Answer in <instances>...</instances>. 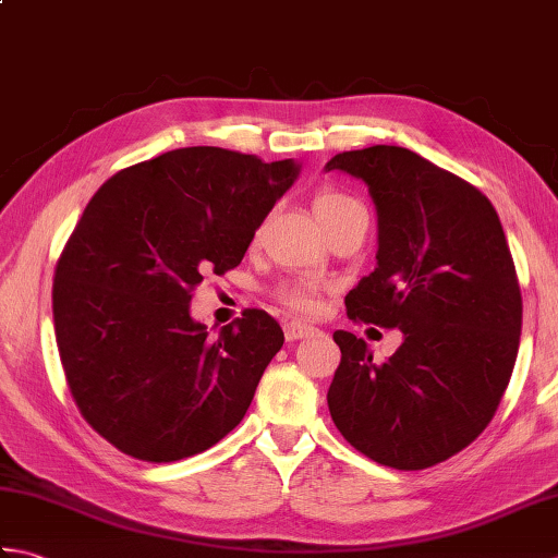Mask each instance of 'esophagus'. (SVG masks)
<instances>
[{"label":"esophagus","mask_w":558,"mask_h":558,"mask_svg":"<svg viewBox=\"0 0 558 558\" xmlns=\"http://www.w3.org/2000/svg\"><path fill=\"white\" fill-rule=\"evenodd\" d=\"M314 326H306L302 322H290L286 324V338L288 340H302V338H310L314 333Z\"/></svg>","instance_id":"esophagus-1"}]
</instances>
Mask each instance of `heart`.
Wrapping results in <instances>:
<instances>
[{"mask_svg":"<svg viewBox=\"0 0 558 558\" xmlns=\"http://www.w3.org/2000/svg\"><path fill=\"white\" fill-rule=\"evenodd\" d=\"M360 206L352 196L333 192V189H326V192L318 194L314 198V213L318 222H326L330 218H336L338 213ZM280 302H286L290 310L300 312V314H314L318 310V290L310 282H290V286H282L278 290Z\"/></svg>","mask_w":558,"mask_h":558,"instance_id":"b5f03b06","label":"heart"}]
</instances>
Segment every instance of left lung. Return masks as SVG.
<instances>
[{"mask_svg": "<svg viewBox=\"0 0 558 558\" xmlns=\"http://www.w3.org/2000/svg\"><path fill=\"white\" fill-rule=\"evenodd\" d=\"M330 170L364 182L376 208V268L348 292V316L402 333L376 362L336 330L330 417L381 465L432 468L487 429L511 381L523 326L511 248L487 196L408 148L338 153Z\"/></svg>", "mask_w": 558, "mask_h": 558, "instance_id": "8db88e82", "label": "left lung"}]
</instances>
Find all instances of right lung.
Returning a JSON list of instances; mask_svg holds the SVG:
<instances>
[{
    "instance_id": "1",
    "label": "right lung",
    "mask_w": 558,
    "mask_h": 558,
    "mask_svg": "<svg viewBox=\"0 0 558 558\" xmlns=\"http://www.w3.org/2000/svg\"><path fill=\"white\" fill-rule=\"evenodd\" d=\"M300 170L177 148L117 172L83 210L54 272L57 348L81 414L122 453L174 462L242 422L282 328L248 310L210 336L189 304L206 270L242 264Z\"/></svg>"
}]
</instances>
